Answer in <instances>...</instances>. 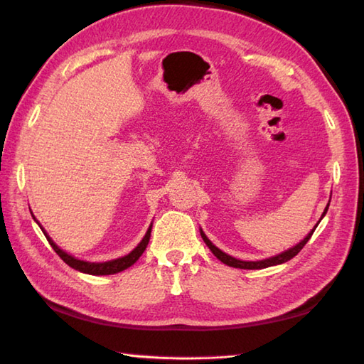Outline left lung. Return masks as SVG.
<instances>
[{
  "mask_svg": "<svg viewBox=\"0 0 364 364\" xmlns=\"http://www.w3.org/2000/svg\"><path fill=\"white\" fill-rule=\"evenodd\" d=\"M328 205H330V203H328ZM328 205L326 206V210H323L322 218H323V215H326V213H327V210H328ZM322 218H321V219H322ZM318 225H319V222H318ZM318 225H316V227H318ZM316 227L310 231V233H308V236L304 239V241L299 242L296 247H292V249L286 250V252H283V253H280V255H277V257L267 258V259H261V261H241V259H236V258H233V257H230V255L223 253L220 249H218V247H215V245L210 241V239L206 237V235L203 233L202 230H200V235H202L205 244H206L208 247H210V250L214 253V257L218 258V259H220V261L223 262V264H227V266H230V267H239V269H264V267H269V266L282 264V262H286V261H289L291 258L296 257V255H297L301 249H304V245H305L308 241H310V237L313 236Z\"/></svg>",
  "mask_w": 364,
  "mask_h": 364,
  "instance_id": "obj_1",
  "label": "left lung"
}]
</instances>
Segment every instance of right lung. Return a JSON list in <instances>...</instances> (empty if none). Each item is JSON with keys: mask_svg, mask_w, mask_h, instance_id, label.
Wrapping results in <instances>:
<instances>
[{"mask_svg": "<svg viewBox=\"0 0 364 364\" xmlns=\"http://www.w3.org/2000/svg\"><path fill=\"white\" fill-rule=\"evenodd\" d=\"M34 218V215H33ZM36 220V218H34ZM37 222V220H36ZM38 223V222H37ZM41 227V225H38ZM42 228V227H41ZM45 237L48 239L50 245L53 247V250L56 252L60 259H63L65 264H68L70 267H73L75 270H80V272H84V274H90V275H112V274H117V272H122V270L128 269L129 266H133L134 262L141 258V255L144 253V250L146 249V245H149V241H150V235H151V225L149 227V230H146V233L144 236V239L141 242H139V245L136 247V249L125 255V257L122 258H117V259H112V261H106V262H87V261H81V259H76L73 258L72 255L65 253L64 250H60L59 247L54 244L51 241V237L45 233V230L42 228Z\"/></svg>", "mask_w": 364, "mask_h": 364, "instance_id": "obj_1", "label": "right lung"}]
</instances>
